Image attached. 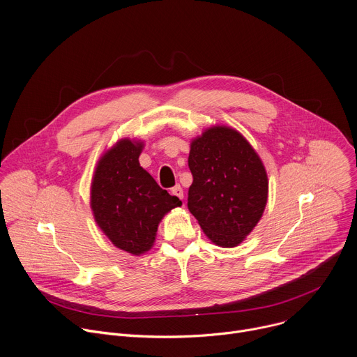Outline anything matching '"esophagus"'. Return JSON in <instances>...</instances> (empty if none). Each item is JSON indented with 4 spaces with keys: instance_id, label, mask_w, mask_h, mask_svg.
Segmentation results:
<instances>
[{
    "instance_id": "1",
    "label": "esophagus",
    "mask_w": 357,
    "mask_h": 357,
    "mask_svg": "<svg viewBox=\"0 0 357 357\" xmlns=\"http://www.w3.org/2000/svg\"><path fill=\"white\" fill-rule=\"evenodd\" d=\"M171 193H172L174 197H176V198H179V199H183V190H182V188H181L179 185L174 186V188L171 189Z\"/></svg>"
}]
</instances>
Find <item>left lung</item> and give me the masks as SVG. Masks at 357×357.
I'll list each match as a JSON object with an SVG mask.
<instances>
[{
    "label": "left lung",
    "mask_w": 357,
    "mask_h": 357,
    "mask_svg": "<svg viewBox=\"0 0 357 357\" xmlns=\"http://www.w3.org/2000/svg\"><path fill=\"white\" fill-rule=\"evenodd\" d=\"M193 182L188 208L205 235L222 248L238 246L261 220L268 175L250 144L229 126H212L192 141Z\"/></svg>",
    "instance_id": "left-lung-1"
}]
</instances>
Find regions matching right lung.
I'll return each mask as SVG.
<instances>
[{
    "label": "right lung",
    "instance_id": "1",
    "mask_svg": "<svg viewBox=\"0 0 357 357\" xmlns=\"http://www.w3.org/2000/svg\"><path fill=\"white\" fill-rule=\"evenodd\" d=\"M142 148L131 139L116 142L98 160L91 185L95 222L116 248L132 255L149 250L160 219L182 205L139 165Z\"/></svg>",
    "mask_w": 357,
    "mask_h": 357
}]
</instances>
